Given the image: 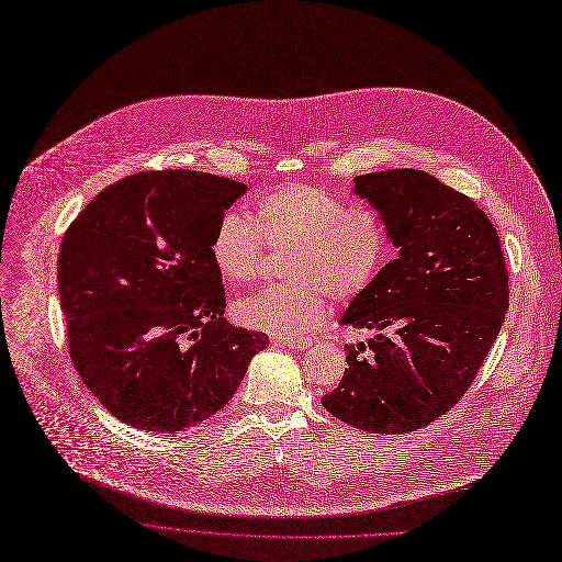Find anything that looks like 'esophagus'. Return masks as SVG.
<instances>
[{
	"label": "esophagus",
	"instance_id": "esophagus-1",
	"mask_svg": "<svg viewBox=\"0 0 562 562\" xmlns=\"http://www.w3.org/2000/svg\"><path fill=\"white\" fill-rule=\"evenodd\" d=\"M278 345H286L291 349H307L312 345L310 338H276Z\"/></svg>",
	"mask_w": 562,
	"mask_h": 562
}]
</instances>
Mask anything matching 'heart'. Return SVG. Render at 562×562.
Instances as JSON below:
<instances>
[{
    "instance_id": "heart-1",
    "label": "heart",
    "mask_w": 562,
    "mask_h": 562,
    "mask_svg": "<svg viewBox=\"0 0 562 562\" xmlns=\"http://www.w3.org/2000/svg\"><path fill=\"white\" fill-rule=\"evenodd\" d=\"M255 224L228 211L211 237V260L224 282H258L267 250L286 252V286L267 289L235 304V321L276 336L316 329L327 316V295L349 302L379 278L390 233L379 213L327 188L286 183L258 199Z\"/></svg>"
}]
</instances>
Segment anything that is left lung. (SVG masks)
<instances>
[{
  "label": "left lung",
  "instance_id": "obj_1",
  "mask_svg": "<svg viewBox=\"0 0 562 562\" xmlns=\"http://www.w3.org/2000/svg\"><path fill=\"white\" fill-rule=\"evenodd\" d=\"M398 248L376 282L342 316L372 329L347 345L327 411L366 432H413L446 415L475 381L508 310V269L477 203L424 170L353 179Z\"/></svg>",
  "mask_w": 562,
  "mask_h": 562
}]
</instances>
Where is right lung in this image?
<instances>
[{
    "label": "right lung",
    "instance_id": "add662e5",
    "mask_svg": "<svg viewBox=\"0 0 562 562\" xmlns=\"http://www.w3.org/2000/svg\"><path fill=\"white\" fill-rule=\"evenodd\" d=\"M246 186L194 170L130 175L67 228L58 289L76 372L145 432H179L233 398L269 336L224 318L211 260L220 217Z\"/></svg>",
    "mask_w": 562,
    "mask_h": 562
}]
</instances>
